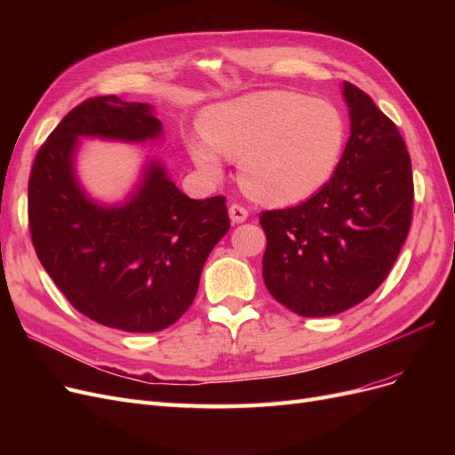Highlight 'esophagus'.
I'll use <instances>...</instances> for the list:
<instances>
[{
	"label": "esophagus",
	"instance_id": "esophagus-1",
	"mask_svg": "<svg viewBox=\"0 0 455 455\" xmlns=\"http://www.w3.org/2000/svg\"><path fill=\"white\" fill-rule=\"evenodd\" d=\"M246 218H249V211H246L244 206H241V204L229 206V220L233 224H243Z\"/></svg>",
	"mask_w": 455,
	"mask_h": 455
}]
</instances>
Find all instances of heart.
Returning a JSON list of instances; mask_svg holds the SVG:
<instances>
[{
	"label": "heart",
	"mask_w": 455,
	"mask_h": 455,
	"mask_svg": "<svg viewBox=\"0 0 455 455\" xmlns=\"http://www.w3.org/2000/svg\"><path fill=\"white\" fill-rule=\"evenodd\" d=\"M346 144V117L334 104L286 91L246 94L211 108L204 134L186 142L204 178L222 180L224 156L239 159L246 194L275 206L319 194L338 172Z\"/></svg>",
	"instance_id": "1"
}]
</instances>
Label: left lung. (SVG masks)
I'll return each instance as SVG.
<instances>
[{
    "instance_id": "obj_1",
    "label": "left lung",
    "mask_w": 455,
    "mask_h": 455,
    "mask_svg": "<svg viewBox=\"0 0 455 455\" xmlns=\"http://www.w3.org/2000/svg\"><path fill=\"white\" fill-rule=\"evenodd\" d=\"M349 140L319 194L292 209L259 214L269 294L301 316H330L361 304L387 277L406 241L414 182L406 144L366 92L341 85Z\"/></svg>"
}]
</instances>
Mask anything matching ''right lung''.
<instances>
[{
    "label": "right lung",
    "instance_id": "right-lung-1",
    "mask_svg": "<svg viewBox=\"0 0 455 455\" xmlns=\"http://www.w3.org/2000/svg\"><path fill=\"white\" fill-rule=\"evenodd\" d=\"M81 139H163L154 106L96 96L74 108L39 148L28 184L36 254L68 301L125 332H159L194 301L206 258L229 229L224 197L189 199L148 157L129 196L94 199L81 186Z\"/></svg>",
    "mask_w": 455,
    "mask_h": 455
}]
</instances>
